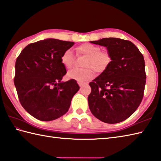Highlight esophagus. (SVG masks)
<instances>
[{
    "instance_id": "obj_1",
    "label": "esophagus",
    "mask_w": 161,
    "mask_h": 161,
    "mask_svg": "<svg viewBox=\"0 0 161 161\" xmlns=\"http://www.w3.org/2000/svg\"><path fill=\"white\" fill-rule=\"evenodd\" d=\"M78 84H79V86H80V87H81L82 86L84 85V84H83V83H81V82H78Z\"/></svg>"
}]
</instances>
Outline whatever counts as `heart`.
<instances>
[{
  "label": "heart",
  "mask_w": 161,
  "mask_h": 161,
  "mask_svg": "<svg viewBox=\"0 0 161 161\" xmlns=\"http://www.w3.org/2000/svg\"><path fill=\"white\" fill-rule=\"evenodd\" d=\"M78 55H84L87 58L85 59L84 67L86 69H73L67 74L70 79L76 80L78 82H83L91 80L94 76V70L97 73H103L111 63V55L108 51H102L100 47L91 43H86L76 47ZM60 61L62 64L66 69H70L75 62V57L70 49L66 50L61 55Z\"/></svg>",
  "instance_id": "1"
}]
</instances>
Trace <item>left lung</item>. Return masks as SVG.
Returning a JSON list of instances; mask_svg holds the SVG:
<instances>
[{
	"instance_id": "8db88e82",
	"label": "left lung",
	"mask_w": 161,
	"mask_h": 161,
	"mask_svg": "<svg viewBox=\"0 0 161 161\" xmlns=\"http://www.w3.org/2000/svg\"><path fill=\"white\" fill-rule=\"evenodd\" d=\"M90 42L106 47L112 58L105 71L89 84L90 110L107 123L125 121L136 111L143 99L146 82L143 56L128 40L106 38Z\"/></svg>"
}]
</instances>
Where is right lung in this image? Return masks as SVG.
<instances>
[{
	"instance_id": "obj_1",
	"label": "right lung",
	"mask_w": 161,
	"mask_h": 161,
	"mask_svg": "<svg viewBox=\"0 0 161 161\" xmlns=\"http://www.w3.org/2000/svg\"><path fill=\"white\" fill-rule=\"evenodd\" d=\"M74 44L53 38L40 40L26 47L16 59L14 84L18 98L25 110L38 120L62 117L79 91L75 80L62 81L66 70L61 55Z\"/></svg>"
}]
</instances>
